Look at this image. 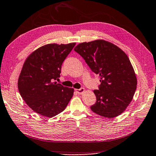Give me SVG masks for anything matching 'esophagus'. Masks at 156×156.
Returning a JSON list of instances; mask_svg holds the SVG:
<instances>
[{"instance_id": "34e87169", "label": "esophagus", "mask_w": 156, "mask_h": 156, "mask_svg": "<svg viewBox=\"0 0 156 156\" xmlns=\"http://www.w3.org/2000/svg\"><path fill=\"white\" fill-rule=\"evenodd\" d=\"M75 91H77L79 94H82L85 91V89L83 88V87H81L80 89H76Z\"/></svg>"}]
</instances>
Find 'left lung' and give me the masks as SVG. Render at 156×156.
<instances>
[{"label": "left lung", "instance_id": "1", "mask_svg": "<svg viewBox=\"0 0 156 156\" xmlns=\"http://www.w3.org/2000/svg\"><path fill=\"white\" fill-rule=\"evenodd\" d=\"M74 50L100 75L101 84L94 90L96 102L91 110L108 119L120 115L132 101L137 84L129 57L118 46L101 40L81 43Z\"/></svg>", "mask_w": 156, "mask_h": 156}]
</instances>
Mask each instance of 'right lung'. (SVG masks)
I'll list each match as a JSON object with an SVG mask.
<instances>
[{
    "label": "right lung",
    "mask_w": 156,
    "mask_h": 156,
    "mask_svg": "<svg viewBox=\"0 0 156 156\" xmlns=\"http://www.w3.org/2000/svg\"><path fill=\"white\" fill-rule=\"evenodd\" d=\"M75 46L50 44L27 57L18 79V90L25 102L34 112L52 117L62 112L73 95V88L54 81L58 79L63 61Z\"/></svg>",
    "instance_id": "right-lung-1"
}]
</instances>
